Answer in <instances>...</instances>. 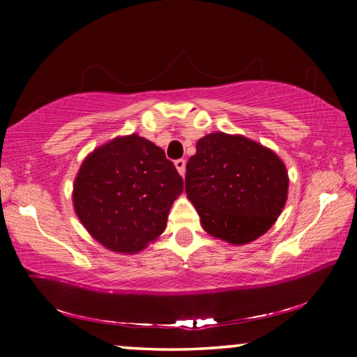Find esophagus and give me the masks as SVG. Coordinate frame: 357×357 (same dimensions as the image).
<instances>
[{"mask_svg": "<svg viewBox=\"0 0 357 357\" xmlns=\"http://www.w3.org/2000/svg\"><path fill=\"white\" fill-rule=\"evenodd\" d=\"M174 167H176V170H178L181 176H184V174H185V159L174 160Z\"/></svg>", "mask_w": 357, "mask_h": 357, "instance_id": "obj_1", "label": "esophagus"}]
</instances>
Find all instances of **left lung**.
<instances>
[{"instance_id":"obj_1","label":"left lung","mask_w":357,"mask_h":357,"mask_svg":"<svg viewBox=\"0 0 357 357\" xmlns=\"http://www.w3.org/2000/svg\"><path fill=\"white\" fill-rule=\"evenodd\" d=\"M185 170L187 198L204 231L233 245L264 234L287 203L289 181L280 157L243 135L200 138Z\"/></svg>"}]
</instances>
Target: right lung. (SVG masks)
<instances>
[{"mask_svg":"<svg viewBox=\"0 0 357 357\" xmlns=\"http://www.w3.org/2000/svg\"><path fill=\"white\" fill-rule=\"evenodd\" d=\"M183 184L164 149L132 134L102 144L83 160L72 198L78 219L98 243L135 253L164 233Z\"/></svg>","mask_w":357,"mask_h":357,"instance_id":"right-lung-1","label":"right lung"}]
</instances>
